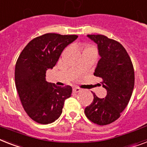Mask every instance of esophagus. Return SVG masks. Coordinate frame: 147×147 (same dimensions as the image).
<instances>
[{
	"label": "esophagus",
	"mask_w": 147,
	"mask_h": 147,
	"mask_svg": "<svg viewBox=\"0 0 147 147\" xmlns=\"http://www.w3.org/2000/svg\"><path fill=\"white\" fill-rule=\"evenodd\" d=\"M73 91L75 93H78V92H80V91H81V89H80L79 88H73Z\"/></svg>",
	"instance_id": "esophagus-1"
}]
</instances>
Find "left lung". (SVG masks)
Listing matches in <instances>:
<instances>
[{"label": "left lung", "mask_w": 147, "mask_h": 147, "mask_svg": "<svg viewBox=\"0 0 147 147\" xmlns=\"http://www.w3.org/2000/svg\"><path fill=\"white\" fill-rule=\"evenodd\" d=\"M87 36L97 45L100 57L94 75L102 79L105 98L92 92L94 100L84 109L89 120L99 125L115 121L127 107L134 87V71L129 55L122 45L102 34Z\"/></svg>", "instance_id": "8db88e82"}]
</instances>
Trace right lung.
Wrapping results in <instances>:
<instances>
[{
  "mask_svg": "<svg viewBox=\"0 0 147 147\" xmlns=\"http://www.w3.org/2000/svg\"><path fill=\"white\" fill-rule=\"evenodd\" d=\"M78 36L47 33L37 37L25 47L15 67V83L24 109L32 120L47 125L63 112L70 86L59 87L46 81V71L57 64L63 50Z\"/></svg>",
  "mask_w": 147,
  "mask_h": 147,
  "instance_id": "1",
  "label": "right lung"
}]
</instances>
